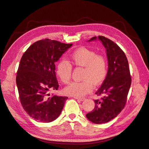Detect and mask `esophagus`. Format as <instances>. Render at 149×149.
<instances>
[{
  "label": "esophagus",
  "mask_w": 149,
  "mask_h": 149,
  "mask_svg": "<svg viewBox=\"0 0 149 149\" xmlns=\"http://www.w3.org/2000/svg\"><path fill=\"white\" fill-rule=\"evenodd\" d=\"M74 98L76 99V100H78L80 101H84L85 99V98H84V97H74Z\"/></svg>",
  "instance_id": "esophagus-1"
}]
</instances>
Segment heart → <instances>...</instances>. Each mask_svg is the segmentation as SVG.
<instances>
[{
  "label": "heart",
  "mask_w": 149,
  "mask_h": 149,
  "mask_svg": "<svg viewBox=\"0 0 149 149\" xmlns=\"http://www.w3.org/2000/svg\"><path fill=\"white\" fill-rule=\"evenodd\" d=\"M69 63L62 60L57 65L56 73L60 80L68 84L71 80L72 67L84 68L81 81L72 82L64 88L65 94L74 97H83L91 92L95 86L101 84L107 77L108 66L102 55H97L92 49L81 47L72 53Z\"/></svg>",
  "instance_id": "b5f03b06"
}]
</instances>
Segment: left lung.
Returning a JSON list of instances; mask_svg holds the SVG:
<instances>
[{
    "instance_id": "1",
    "label": "left lung",
    "mask_w": 149,
    "mask_h": 149,
    "mask_svg": "<svg viewBox=\"0 0 149 149\" xmlns=\"http://www.w3.org/2000/svg\"><path fill=\"white\" fill-rule=\"evenodd\" d=\"M101 41L107 50L108 70L101 87L95 92L103 95L94 100L95 107L86 117L95 124H104L116 117L123 110L131 84V77L126 56L118 46L104 36L92 38L88 41Z\"/></svg>"
}]
</instances>
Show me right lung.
I'll list each match as a JSON object with an SVG mask.
<instances>
[{
  "label": "right lung",
  "instance_id": "1",
  "mask_svg": "<svg viewBox=\"0 0 149 149\" xmlns=\"http://www.w3.org/2000/svg\"><path fill=\"white\" fill-rule=\"evenodd\" d=\"M72 46L48 39L35 42L25 51L16 75L19 97L30 117L42 122L54 121L61 113L68 97L53 95L57 90L55 62Z\"/></svg>",
  "mask_w": 149,
  "mask_h": 149
}]
</instances>
